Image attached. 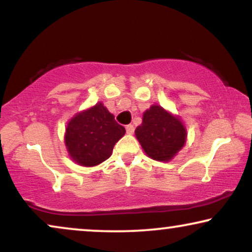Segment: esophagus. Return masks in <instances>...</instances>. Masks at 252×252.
Listing matches in <instances>:
<instances>
[{
    "label": "esophagus",
    "instance_id": "esophagus-1",
    "mask_svg": "<svg viewBox=\"0 0 252 252\" xmlns=\"http://www.w3.org/2000/svg\"><path fill=\"white\" fill-rule=\"evenodd\" d=\"M126 132H127V134H133L134 133V126L133 125H127L126 126Z\"/></svg>",
    "mask_w": 252,
    "mask_h": 252
}]
</instances>
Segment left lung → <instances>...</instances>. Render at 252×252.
Returning <instances> with one entry per match:
<instances>
[{"mask_svg":"<svg viewBox=\"0 0 252 252\" xmlns=\"http://www.w3.org/2000/svg\"><path fill=\"white\" fill-rule=\"evenodd\" d=\"M135 136L148 157L157 161H170L184 148L187 129L180 117L154 104L144 111Z\"/></svg>","mask_w":252,"mask_h":252,"instance_id":"8db88e82","label":"left lung"}]
</instances>
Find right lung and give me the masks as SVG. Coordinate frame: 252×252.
Listing matches in <instances>:
<instances>
[{
  "instance_id": "obj_1",
  "label": "right lung",
  "mask_w": 252,
  "mask_h": 252,
  "mask_svg": "<svg viewBox=\"0 0 252 252\" xmlns=\"http://www.w3.org/2000/svg\"><path fill=\"white\" fill-rule=\"evenodd\" d=\"M125 133L126 129L116 122L115 116L98 102L68 120L64 142L74 163L92 167L111 156L113 147Z\"/></svg>"
}]
</instances>
